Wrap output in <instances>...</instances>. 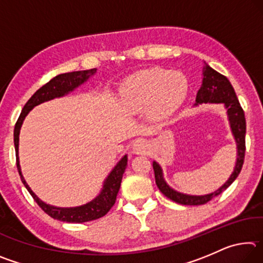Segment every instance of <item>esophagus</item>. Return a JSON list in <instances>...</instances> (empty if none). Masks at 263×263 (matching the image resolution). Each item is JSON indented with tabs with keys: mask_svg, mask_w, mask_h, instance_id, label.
<instances>
[{
	"mask_svg": "<svg viewBox=\"0 0 263 263\" xmlns=\"http://www.w3.org/2000/svg\"><path fill=\"white\" fill-rule=\"evenodd\" d=\"M149 151V146L145 140H137L132 146V153L135 154H146Z\"/></svg>",
	"mask_w": 263,
	"mask_h": 263,
	"instance_id": "34e87169",
	"label": "esophagus"
}]
</instances>
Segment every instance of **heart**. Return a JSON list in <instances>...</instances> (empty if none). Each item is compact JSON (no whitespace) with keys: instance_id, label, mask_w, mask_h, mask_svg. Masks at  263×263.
Returning <instances> with one entry per match:
<instances>
[{"instance_id":"b5f03b06","label":"heart","mask_w":263,"mask_h":263,"mask_svg":"<svg viewBox=\"0 0 263 263\" xmlns=\"http://www.w3.org/2000/svg\"><path fill=\"white\" fill-rule=\"evenodd\" d=\"M188 94V81L181 72L161 68L141 69L124 80L119 96L124 103L140 108L149 103L154 117L163 118L180 108Z\"/></svg>"}]
</instances>
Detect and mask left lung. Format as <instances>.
<instances>
[{
    "mask_svg": "<svg viewBox=\"0 0 263 263\" xmlns=\"http://www.w3.org/2000/svg\"><path fill=\"white\" fill-rule=\"evenodd\" d=\"M202 75V84L201 88L198 89L197 95H196L195 106H198L203 103H216L224 105L226 115H228L231 132H232L235 145H237V160H235V166L232 174L230 175L228 181L216 191L206 195H188L173 189L164 180L161 166L157 161H153L155 183H157L158 188L166 197L176 203L182 204V205H202V204L211 201L216 196L220 195L225 189H228L233 183V181L237 179L240 171H241L245 159V149H246V147H245L246 119H245L243 110L240 106L232 84H231L228 78L211 68L206 62H204Z\"/></svg>",
    "mask_w": 263,
    "mask_h": 263,
    "instance_id": "left-lung-1",
    "label": "left lung"
}]
</instances>
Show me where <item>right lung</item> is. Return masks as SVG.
Instances as JSON below:
<instances>
[{"mask_svg": "<svg viewBox=\"0 0 263 263\" xmlns=\"http://www.w3.org/2000/svg\"><path fill=\"white\" fill-rule=\"evenodd\" d=\"M96 68L87 69V70H78V72H70L57 75L53 78L50 82L44 84L42 88H39L34 94L31 96V99L26 102L23 110L20 115L18 121H17L14 130V142H15V149H16V159H17V169H18L21 180L28 189L29 193L32 196L33 199L38 203L44 211H45L48 216L54 218L57 220L66 221V222H86L90 220L99 219V218L105 216L106 213L116 202V197L121 188V182L123 179V174L125 172L127 166V155L125 154L124 157L119 160L117 164L112 168V171L109 173L106 179L103 182V186L100 191V194L96 196L94 199L88 202L83 205L80 206H73V208H60L50 205L45 202H43L41 198L35 195L29 184L26 183L23 174H22V169L20 164V157H18V146H20V132L22 124H23L24 119L28 114L32 110L34 106L44 103V102L59 99V97H64L72 92L75 89L79 88L81 84L87 82L92 75L96 74Z\"/></svg>", "mask_w": 263, "mask_h": 263, "instance_id": "right-lung-1", "label": "right lung"}]
</instances>
